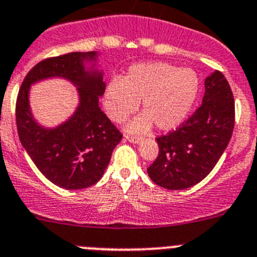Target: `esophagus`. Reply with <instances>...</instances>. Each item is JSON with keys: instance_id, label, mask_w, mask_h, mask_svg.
<instances>
[{"instance_id": "obj_1", "label": "esophagus", "mask_w": 257, "mask_h": 257, "mask_svg": "<svg viewBox=\"0 0 257 257\" xmlns=\"http://www.w3.org/2000/svg\"><path fill=\"white\" fill-rule=\"evenodd\" d=\"M125 140L129 141L131 143H140L142 141L141 137H134V136H125Z\"/></svg>"}]
</instances>
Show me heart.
<instances>
[{
    "label": "heart",
    "instance_id": "b5f03b06",
    "mask_svg": "<svg viewBox=\"0 0 257 257\" xmlns=\"http://www.w3.org/2000/svg\"><path fill=\"white\" fill-rule=\"evenodd\" d=\"M195 72L165 62H151L131 67L123 80L106 86L104 109L112 121L124 120L136 111L142 100L145 112L126 124L132 133H147L153 123L169 132L183 124L198 95Z\"/></svg>",
    "mask_w": 257,
    "mask_h": 257
}]
</instances>
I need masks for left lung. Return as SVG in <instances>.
<instances>
[{"instance_id": "left-lung-1", "label": "left lung", "mask_w": 257, "mask_h": 257, "mask_svg": "<svg viewBox=\"0 0 257 257\" xmlns=\"http://www.w3.org/2000/svg\"><path fill=\"white\" fill-rule=\"evenodd\" d=\"M203 102L176 131L157 137L158 156L147 169L153 183L183 190L200 183L214 169L231 141L234 99L228 81L215 71L205 78Z\"/></svg>"}]
</instances>
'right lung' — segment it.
Masks as SVG:
<instances>
[{"instance_id":"add662e5","label":"right lung","mask_w":257,"mask_h":257,"mask_svg":"<svg viewBox=\"0 0 257 257\" xmlns=\"http://www.w3.org/2000/svg\"><path fill=\"white\" fill-rule=\"evenodd\" d=\"M96 52L52 57L29 71L16 100V125L21 145L50 183L67 190L93 185L104 175L123 134L99 106L104 95L102 72L95 68ZM86 64H91L87 69ZM66 78L78 87L80 104L68 121L56 128L39 126L31 114L28 91L33 83Z\"/></svg>"}]
</instances>
